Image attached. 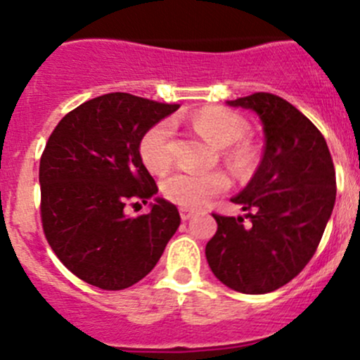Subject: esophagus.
<instances>
[{"mask_svg": "<svg viewBox=\"0 0 360 360\" xmlns=\"http://www.w3.org/2000/svg\"><path fill=\"white\" fill-rule=\"evenodd\" d=\"M179 214H181V219H183V221H188L191 216H193V212H191V210H188V209H184V207H183V209H179Z\"/></svg>", "mask_w": 360, "mask_h": 360, "instance_id": "esophagus-1", "label": "esophagus"}]
</instances>
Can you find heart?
I'll list each match as a JSON object with an SVG mask.
<instances>
[{
  "mask_svg": "<svg viewBox=\"0 0 360 360\" xmlns=\"http://www.w3.org/2000/svg\"><path fill=\"white\" fill-rule=\"evenodd\" d=\"M191 125L214 146L223 148L224 162L235 170L248 169L252 160V148L242 141L245 122L223 108H205L190 118ZM174 125L169 120L157 123L143 136L139 153L151 172H165L172 163ZM230 188V179L223 172H191L179 170L163 181L162 191L167 200L186 209H200L216 195Z\"/></svg>",
  "mask_w": 360,
  "mask_h": 360,
  "instance_id": "obj_1",
  "label": "heart"
}]
</instances>
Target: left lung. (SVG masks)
Masks as SVG:
<instances>
[{
  "instance_id": "1",
  "label": "left lung",
  "mask_w": 360,
  "mask_h": 360,
  "mask_svg": "<svg viewBox=\"0 0 360 360\" xmlns=\"http://www.w3.org/2000/svg\"><path fill=\"white\" fill-rule=\"evenodd\" d=\"M257 112L264 153L248 186L231 202L244 217L212 214L217 231L205 245L212 274L230 289L264 294L292 281L319 248L336 200V172L321 130L282 97L268 92L228 101Z\"/></svg>"
}]
</instances>
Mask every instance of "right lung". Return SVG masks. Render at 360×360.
Segmentation results:
<instances>
[{
    "instance_id": "add662e5",
    "label": "right lung",
    "mask_w": 360,
    "mask_h": 360,
    "mask_svg": "<svg viewBox=\"0 0 360 360\" xmlns=\"http://www.w3.org/2000/svg\"><path fill=\"white\" fill-rule=\"evenodd\" d=\"M177 108L106 94L69 111L50 134L39 160L43 231L64 266L86 284L106 291L134 285L179 228V210L163 198L148 214L123 212L157 195L139 143Z\"/></svg>"
}]
</instances>
